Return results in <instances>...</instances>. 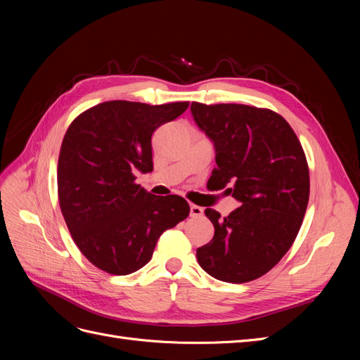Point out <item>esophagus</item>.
Returning a JSON list of instances; mask_svg holds the SVG:
<instances>
[{
  "instance_id": "esophagus-1",
  "label": "esophagus",
  "mask_w": 360,
  "mask_h": 360,
  "mask_svg": "<svg viewBox=\"0 0 360 360\" xmlns=\"http://www.w3.org/2000/svg\"><path fill=\"white\" fill-rule=\"evenodd\" d=\"M202 214H204V209H202V207L191 204V216H192V217H201Z\"/></svg>"
}]
</instances>
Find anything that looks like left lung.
I'll list each match as a JSON object with an SVG mask.
<instances>
[{
  "label": "left lung",
  "instance_id": "left-lung-1",
  "mask_svg": "<svg viewBox=\"0 0 360 360\" xmlns=\"http://www.w3.org/2000/svg\"><path fill=\"white\" fill-rule=\"evenodd\" d=\"M193 122L214 146V189L242 205L221 217L205 209L214 236L197 249L210 276L243 284L275 267L297 237L309 200V169L284 117L261 108L192 102Z\"/></svg>",
  "mask_w": 360,
  "mask_h": 360
}]
</instances>
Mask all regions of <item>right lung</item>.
Returning <instances> with one entry per match:
<instances>
[{"label":"right lung","mask_w":360,"mask_h":360,"mask_svg":"<svg viewBox=\"0 0 360 360\" xmlns=\"http://www.w3.org/2000/svg\"><path fill=\"white\" fill-rule=\"evenodd\" d=\"M188 102L111 101L76 117L58 158V200L84 257L111 275L144 267L158 238L189 216L179 195L158 197L135 183L153 171L151 135L188 110Z\"/></svg>","instance_id":"obj_1"}]
</instances>
